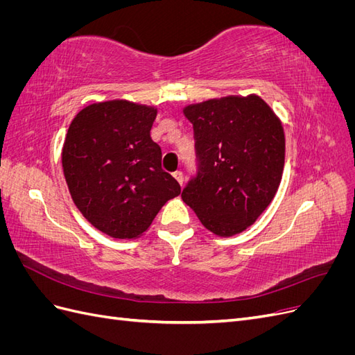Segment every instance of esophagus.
<instances>
[{"label":"esophagus","mask_w":355,"mask_h":355,"mask_svg":"<svg viewBox=\"0 0 355 355\" xmlns=\"http://www.w3.org/2000/svg\"><path fill=\"white\" fill-rule=\"evenodd\" d=\"M173 176H175V179L179 182V184L182 185V184H184V173H182V171H175V173H173Z\"/></svg>","instance_id":"esophagus-1"}]
</instances>
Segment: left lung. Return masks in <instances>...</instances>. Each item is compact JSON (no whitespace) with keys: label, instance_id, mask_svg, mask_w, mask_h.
I'll use <instances>...</instances> for the list:
<instances>
[{"label":"left lung","instance_id":"1","mask_svg":"<svg viewBox=\"0 0 355 355\" xmlns=\"http://www.w3.org/2000/svg\"><path fill=\"white\" fill-rule=\"evenodd\" d=\"M184 115L194 127L200 170L182 200L213 234H240L280 187L286 154L280 118L257 94L187 105Z\"/></svg>","mask_w":355,"mask_h":355}]
</instances>
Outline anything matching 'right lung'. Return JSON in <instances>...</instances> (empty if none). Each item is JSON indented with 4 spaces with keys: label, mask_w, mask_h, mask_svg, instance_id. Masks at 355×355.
<instances>
[{
    "label": "right lung",
    "mask_w": 355,
    "mask_h": 355,
    "mask_svg": "<svg viewBox=\"0 0 355 355\" xmlns=\"http://www.w3.org/2000/svg\"><path fill=\"white\" fill-rule=\"evenodd\" d=\"M155 116L154 106L115 99L85 106L69 124L62 148L69 194L83 216L112 239L142 235L180 194L151 139Z\"/></svg>",
    "instance_id": "add662e5"
}]
</instances>
